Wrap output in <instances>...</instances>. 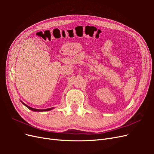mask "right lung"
<instances>
[{"mask_svg":"<svg viewBox=\"0 0 154 154\" xmlns=\"http://www.w3.org/2000/svg\"><path fill=\"white\" fill-rule=\"evenodd\" d=\"M22 103V104H24L26 107H27V108H28L29 110H32V111H35V112H44V111H49V110H52V109H53L54 108H49V109H34V108H32V107H31V106H28V105H26L24 103H23L22 101H21Z\"/></svg>","mask_w":154,"mask_h":154,"instance_id":"obj_1","label":"right lung"}]
</instances>
